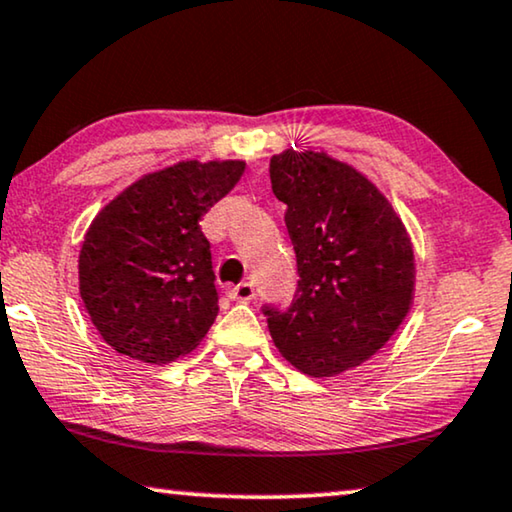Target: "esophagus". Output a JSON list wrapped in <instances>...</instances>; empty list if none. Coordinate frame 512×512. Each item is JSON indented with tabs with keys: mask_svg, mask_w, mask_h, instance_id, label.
Wrapping results in <instances>:
<instances>
[{
	"mask_svg": "<svg viewBox=\"0 0 512 512\" xmlns=\"http://www.w3.org/2000/svg\"><path fill=\"white\" fill-rule=\"evenodd\" d=\"M227 297L234 301H250L255 297V285L253 283H239L227 287Z\"/></svg>",
	"mask_w": 512,
	"mask_h": 512,
	"instance_id": "1",
	"label": "esophagus"
}]
</instances>
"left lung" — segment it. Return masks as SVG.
Wrapping results in <instances>:
<instances>
[{
    "label": "left lung",
    "instance_id": "1",
    "mask_svg": "<svg viewBox=\"0 0 512 512\" xmlns=\"http://www.w3.org/2000/svg\"><path fill=\"white\" fill-rule=\"evenodd\" d=\"M269 174L287 206L299 280L290 306L262 311L287 362L306 376H336L376 355L406 318L413 246L390 201L348 164L285 150Z\"/></svg>",
    "mask_w": 512,
    "mask_h": 512
}]
</instances>
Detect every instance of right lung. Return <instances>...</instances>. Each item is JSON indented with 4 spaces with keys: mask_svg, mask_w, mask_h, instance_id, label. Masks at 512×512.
I'll list each match as a JSON object with an SVG mask.
<instances>
[{
    "mask_svg": "<svg viewBox=\"0 0 512 512\" xmlns=\"http://www.w3.org/2000/svg\"><path fill=\"white\" fill-rule=\"evenodd\" d=\"M243 169V162H178L129 185L92 220L78 280L92 325L115 352L167 364L211 329L220 308L199 220Z\"/></svg>",
    "mask_w": 512,
    "mask_h": 512,
    "instance_id": "obj_1",
    "label": "right lung"
}]
</instances>
